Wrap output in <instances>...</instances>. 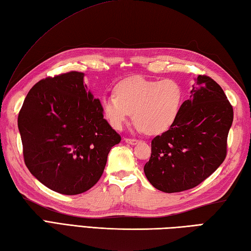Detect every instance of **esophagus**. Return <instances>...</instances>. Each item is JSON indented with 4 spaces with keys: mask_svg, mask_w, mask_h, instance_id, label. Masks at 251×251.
<instances>
[{
    "mask_svg": "<svg viewBox=\"0 0 251 251\" xmlns=\"http://www.w3.org/2000/svg\"><path fill=\"white\" fill-rule=\"evenodd\" d=\"M125 142L126 143H129V145H137L138 140L137 139H132V138H125Z\"/></svg>",
    "mask_w": 251,
    "mask_h": 251,
    "instance_id": "1",
    "label": "esophagus"
}]
</instances>
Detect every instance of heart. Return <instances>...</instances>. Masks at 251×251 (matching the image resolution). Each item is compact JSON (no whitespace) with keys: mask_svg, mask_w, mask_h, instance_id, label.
I'll return each instance as SVG.
<instances>
[{"mask_svg":"<svg viewBox=\"0 0 251 251\" xmlns=\"http://www.w3.org/2000/svg\"><path fill=\"white\" fill-rule=\"evenodd\" d=\"M114 93L101 98V110L109 124L121 130L132 112L135 128L151 135L161 134L174 124L183 101L182 87L172 78L126 77L116 84Z\"/></svg>","mask_w":251,"mask_h":251,"instance_id":"heart-1","label":"heart"}]
</instances>
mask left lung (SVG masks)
<instances>
[{"label":"left lung","instance_id":"8db88e82","mask_svg":"<svg viewBox=\"0 0 251 251\" xmlns=\"http://www.w3.org/2000/svg\"><path fill=\"white\" fill-rule=\"evenodd\" d=\"M233 108L214 79L199 75L174 124L151 142L147 179L165 193L195 188L225 161Z\"/></svg>","mask_w":251,"mask_h":251}]
</instances>
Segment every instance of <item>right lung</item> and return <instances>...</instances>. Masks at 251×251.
Listing matches in <instances>:
<instances>
[{
    "instance_id": "add662e5",
    "label": "right lung",
    "mask_w": 251,
    "mask_h": 251,
    "mask_svg": "<svg viewBox=\"0 0 251 251\" xmlns=\"http://www.w3.org/2000/svg\"><path fill=\"white\" fill-rule=\"evenodd\" d=\"M25 166L47 188L76 195L102 175L121 136L103 119L84 73L68 72L37 82L18 115Z\"/></svg>"
}]
</instances>
